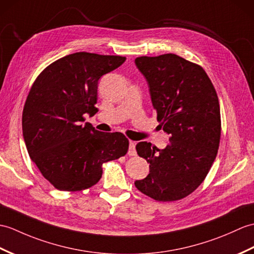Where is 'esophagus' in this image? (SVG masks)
I'll use <instances>...</instances> for the list:
<instances>
[{
  "mask_svg": "<svg viewBox=\"0 0 254 254\" xmlns=\"http://www.w3.org/2000/svg\"><path fill=\"white\" fill-rule=\"evenodd\" d=\"M127 155L128 156H136V150H135V143H134V141H129Z\"/></svg>",
  "mask_w": 254,
  "mask_h": 254,
  "instance_id": "1",
  "label": "esophagus"
}]
</instances>
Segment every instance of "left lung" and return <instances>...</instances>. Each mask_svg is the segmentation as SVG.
Listing matches in <instances>:
<instances>
[{
    "label": "left lung",
    "mask_w": 254,
    "mask_h": 254,
    "mask_svg": "<svg viewBox=\"0 0 254 254\" xmlns=\"http://www.w3.org/2000/svg\"><path fill=\"white\" fill-rule=\"evenodd\" d=\"M135 64L148 82L159 127L170 135V144L159 149L139 141L137 155L149 163V174L134 184L157 201H176L197 190L215 160L219 98L203 68L183 57L140 56Z\"/></svg>",
    "instance_id": "8db88e82"
}]
</instances>
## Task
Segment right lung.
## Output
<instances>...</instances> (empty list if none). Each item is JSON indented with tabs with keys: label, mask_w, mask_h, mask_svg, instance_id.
<instances>
[{
	"label": "right lung",
	"mask_w": 254,
	"mask_h": 254,
	"mask_svg": "<svg viewBox=\"0 0 254 254\" xmlns=\"http://www.w3.org/2000/svg\"><path fill=\"white\" fill-rule=\"evenodd\" d=\"M127 58L79 52L47 66L32 84L22 111L28 154L44 179L58 190L79 191L98 183L103 163L125 156L128 139L84 122L98 109L100 76Z\"/></svg>",
	"instance_id": "right-lung-1"
}]
</instances>
